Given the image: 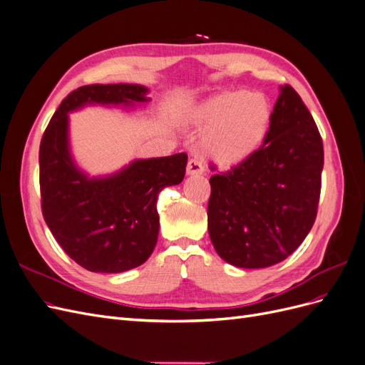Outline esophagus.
I'll list each match as a JSON object with an SVG mask.
<instances>
[{
	"mask_svg": "<svg viewBox=\"0 0 365 365\" xmlns=\"http://www.w3.org/2000/svg\"><path fill=\"white\" fill-rule=\"evenodd\" d=\"M185 172H187V175H201L204 172V165L201 161L192 158V160H189V163H187Z\"/></svg>",
	"mask_w": 365,
	"mask_h": 365,
	"instance_id": "obj_1",
	"label": "esophagus"
}]
</instances>
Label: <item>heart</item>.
<instances>
[{
    "label": "heart",
    "mask_w": 365,
    "mask_h": 365,
    "mask_svg": "<svg viewBox=\"0 0 365 365\" xmlns=\"http://www.w3.org/2000/svg\"><path fill=\"white\" fill-rule=\"evenodd\" d=\"M271 105L256 91L227 90L207 97L190 113L195 126L207 128L201 149L215 163L231 168L250 158L267 138Z\"/></svg>",
    "instance_id": "b5f03b06"
}]
</instances>
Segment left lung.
Here are the masks:
<instances>
[{"instance_id":"1","label":"left lung","mask_w":365,"mask_h":365,"mask_svg":"<svg viewBox=\"0 0 365 365\" xmlns=\"http://www.w3.org/2000/svg\"><path fill=\"white\" fill-rule=\"evenodd\" d=\"M323 164L312 114L291 85L280 86L263 145L210 178L208 235L219 256L248 269L291 256L315 222Z\"/></svg>"}]
</instances>
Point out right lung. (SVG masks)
<instances>
[{
    "instance_id": "right-lung-1",
    "label": "right lung",
    "mask_w": 365,
    "mask_h": 365,
    "mask_svg": "<svg viewBox=\"0 0 365 365\" xmlns=\"http://www.w3.org/2000/svg\"><path fill=\"white\" fill-rule=\"evenodd\" d=\"M141 85H86L63 98L39 146L42 216L61 248L93 272H123L145 263L157 245L163 189L180 184L187 153L137 160L108 178L90 180L68 149V113L86 103H145Z\"/></svg>"
}]
</instances>
